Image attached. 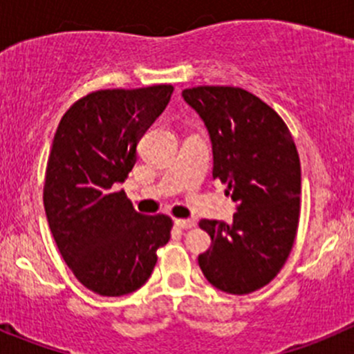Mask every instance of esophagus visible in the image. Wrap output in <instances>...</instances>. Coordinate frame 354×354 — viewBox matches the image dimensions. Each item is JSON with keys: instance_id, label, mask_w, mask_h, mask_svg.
Returning <instances> with one entry per match:
<instances>
[{"instance_id": "34e87169", "label": "esophagus", "mask_w": 354, "mask_h": 354, "mask_svg": "<svg viewBox=\"0 0 354 354\" xmlns=\"http://www.w3.org/2000/svg\"><path fill=\"white\" fill-rule=\"evenodd\" d=\"M176 223L178 227H181V230H192V227H195V219H176L174 221Z\"/></svg>"}]
</instances>
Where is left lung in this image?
I'll return each instance as SVG.
<instances>
[{"label": "left lung", "mask_w": 354, "mask_h": 354, "mask_svg": "<svg viewBox=\"0 0 354 354\" xmlns=\"http://www.w3.org/2000/svg\"><path fill=\"white\" fill-rule=\"evenodd\" d=\"M181 94L209 130L214 180L238 202L231 224L198 223L212 240L198 266L212 286L248 295L279 274L295 243L301 194L295 140L283 118L243 88L200 85Z\"/></svg>", "instance_id": "8db88e82"}]
</instances>
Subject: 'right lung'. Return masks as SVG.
<instances>
[{"label":"right lung","mask_w":354,"mask_h":354,"mask_svg":"<svg viewBox=\"0 0 354 354\" xmlns=\"http://www.w3.org/2000/svg\"><path fill=\"white\" fill-rule=\"evenodd\" d=\"M173 91L164 84L95 91L70 106L55 133L44 180L49 230L75 277L101 296L144 286L157 248L171 238V217L138 214L116 183L133 169L138 140Z\"/></svg>","instance_id":"obj_1"}]
</instances>
